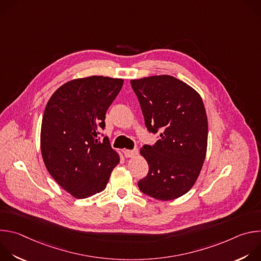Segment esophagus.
<instances>
[{"label": "esophagus", "mask_w": 261, "mask_h": 261, "mask_svg": "<svg viewBox=\"0 0 261 261\" xmlns=\"http://www.w3.org/2000/svg\"><path fill=\"white\" fill-rule=\"evenodd\" d=\"M124 155L126 158H134L138 155V150H133V151H130V150H125L124 151Z\"/></svg>", "instance_id": "34e87169"}]
</instances>
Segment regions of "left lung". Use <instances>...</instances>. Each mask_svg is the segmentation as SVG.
<instances>
[{"label": "left lung", "mask_w": 261, "mask_h": 261, "mask_svg": "<svg viewBox=\"0 0 261 261\" xmlns=\"http://www.w3.org/2000/svg\"><path fill=\"white\" fill-rule=\"evenodd\" d=\"M130 83L147 130H161L155 145L140 148L148 172L138 187L158 200L176 199L193 187L205 159L208 126L203 101L192 87L166 74Z\"/></svg>", "instance_id": "left-lung-1"}]
</instances>
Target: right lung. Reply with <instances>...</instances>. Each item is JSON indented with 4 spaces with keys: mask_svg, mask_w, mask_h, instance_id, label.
<instances>
[{
    "mask_svg": "<svg viewBox=\"0 0 261 261\" xmlns=\"http://www.w3.org/2000/svg\"><path fill=\"white\" fill-rule=\"evenodd\" d=\"M124 84L122 79L89 76L70 81L49 98L42 119L43 162L55 180L73 197L103 191L120 155L101 141L105 115Z\"/></svg>",
    "mask_w": 261,
    "mask_h": 261,
    "instance_id": "1",
    "label": "right lung"
}]
</instances>
